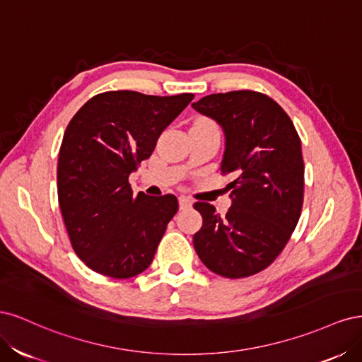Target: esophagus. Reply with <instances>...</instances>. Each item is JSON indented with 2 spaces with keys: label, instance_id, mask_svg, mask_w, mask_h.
<instances>
[{
  "label": "esophagus",
  "instance_id": "1",
  "mask_svg": "<svg viewBox=\"0 0 362 362\" xmlns=\"http://www.w3.org/2000/svg\"><path fill=\"white\" fill-rule=\"evenodd\" d=\"M192 204H193V201L190 198H187V196H181V198H180V208H181V210L190 208Z\"/></svg>",
  "mask_w": 362,
  "mask_h": 362
}]
</instances>
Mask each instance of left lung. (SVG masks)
I'll return each instance as SVG.
<instances>
[{"label":"left lung","mask_w":362,"mask_h":362,"mask_svg":"<svg viewBox=\"0 0 362 362\" xmlns=\"http://www.w3.org/2000/svg\"><path fill=\"white\" fill-rule=\"evenodd\" d=\"M225 133L222 173L233 199L226 216L206 202L193 206L202 228L193 235L196 254L211 272L246 278L269 267L299 222L303 204L300 139L282 107L264 93H213L192 104Z\"/></svg>","instance_id":"8db88e82"}]
</instances>
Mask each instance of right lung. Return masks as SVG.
I'll return each instance as SVG.
<instances>
[{"label":"right lung","mask_w":362,"mask_h":362,"mask_svg":"<svg viewBox=\"0 0 362 362\" xmlns=\"http://www.w3.org/2000/svg\"><path fill=\"white\" fill-rule=\"evenodd\" d=\"M192 100L193 93L104 92L71 119L59 152V205L75 254L93 272L125 279L154 259L178 199L133 196L128 177Z\"/></svg>","instance_id":"obj_1"}]
</instances>
